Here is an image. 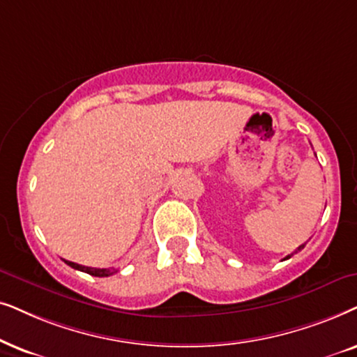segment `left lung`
<instances>
[{"label":"left lung","mask_w":357,"mask_h":357,"mask_svg":"<svg viewBox=\"0 0 357 357\" xmlns=\"http://www.w3.org/2000/svg\"><path fill=\"white\" fill-rule=\"evenodd\" d=\"M303 246H305V245H302V246H298V248H297V251H301L302 248H303ZM297 251H296V253H297ZM291 256L292 255H289V256H286V258H284V261H286V259H289V258H291Z\"/></svg>","instance_id":"8db88e82"}]
</instances>
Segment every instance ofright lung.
<instances>
[{"label": "right lung", "instance_id": "obj_1", "mask_svg": "<svg viewBox=\"0 0 357 357\" xmlns=\"http://www.w3.org/2000/svg\"><path fill=\"white\" fill-rule=\"evenodd\" d=\"M63 261H65L66 264L70 266V268L78 269V271H83V273H86V274L96 275V278H107V275H112L114 273H117V269H114V268H109V269H98V268H88V266H82V264L71 263V261H66V259H63Z\"/></svg>", "mask_w": 357, "mask_h": 357}]
</instances>
